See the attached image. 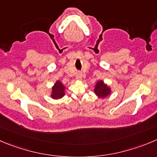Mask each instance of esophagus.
Returning a JSON list of instances; mask_svg holds the SVG:
<instances>
[{"mask_svg":"<svg viewBox=\"0 0 157 157\" xmlns=\"http://www.w3.org/2000/svg\"><path fill=\"white\" fill-rule=\"evenodd\" d=\"M75 78L77 80H81L82 79V75L81 74H77V75H76Z\"/></svg>","mask_w":157,"mask_h":157,"instance_id":"34e87169","label":"esophagus"}]
</instances>
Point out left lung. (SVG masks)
Listing matches in <instances>:
<instances>
[{
    "label": "left lung",
    "instance_id": "left-lung-1",
    "mask_svg": "<svg viewBox=\"0 0 157 157\" xmlns=\"http://www.w3.org/2000/svg\"><path fill=\"white\" fill-rule=\"evenodd\" d=\"M94 90H95V93L99 98H105L110 94V89L106 85L104 84L102 81H99L97 82Z\"/></svg>",
    "mask_w": 157,
    "mask_h": 157
}]
</instances>
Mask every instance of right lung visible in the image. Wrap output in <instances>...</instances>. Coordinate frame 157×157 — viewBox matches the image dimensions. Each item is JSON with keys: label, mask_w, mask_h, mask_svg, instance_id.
<instances>
[{"label": "right lung", "mask_w": 157, "mask_h": 157, "mask_svg": "<svg viewBox=\"0 0 157 157\" xmlns=\"http://www.w3.org/2000/svg\"><path fill=\"white\" fill-rule=\"evenodd\" d=\"M64 95H65V87L61 83V82H56L55 86L52 87V98L55 99H59V98H62Z\"/></svg>", "instance_id": "1"}]
</instances>
